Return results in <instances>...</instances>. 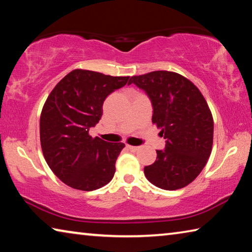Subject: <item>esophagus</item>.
Listing matches in <instances>:
<instances>
[{"label":"esophagus","instance_id":"obj_1","mask_svg":"<svg viewBox=\"0 0 252 252\" xmlns=\"http://www.w3.org/2000/svg\"><path fill=\"white\" fill-rule=\"evenodd\" d=\"M127 149H129V150H130V151H132V152H135V151H138L139 147H134V146H127Z\"/></svg>","mask_w":252,"mask_h":252}]
</instances>
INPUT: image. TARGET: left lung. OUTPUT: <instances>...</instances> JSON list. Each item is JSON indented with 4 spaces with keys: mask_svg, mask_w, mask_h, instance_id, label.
I'll list each match as a JSON object with an SVG mask.
<instances>
[{
    "mask_svg": "<svg viewBox=\"0 0 252 252\" xmlns=\"http://www.w3.org/2000/svg\"><path fill=\"white\" fill-rule=\"evenodd\" d=\"M151 100L152 122L165 139L164 150L144 167V176L164 190H177L192 182L211 155L213 119L199 89L185 76L170 71L134 75L129 81Z\"/></svg>",
    "mask_w": 252,
    "mask_h": 252,
    "instance_id": "obj_1",
    "label": "left lung"
}]
</instances>
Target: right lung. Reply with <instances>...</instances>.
<instances>
[{"label":"right lung","mask_w":252,"mask_h":252,"mask_svg":"<svg viewBox=\"0 0 252 252\" xmlns=\"http://www.w3.org/2000/svg\"><path fill=\"white\" fill-rule=\"evenodd\" d=\"M129 78L76 69L51 91L40 118L41 147L50 169L66 186L92 191L112 180L125 143L92 138L89 131L100 121L106 96L129 84Z\"/></svg>","instance_id":"obj_1"}]
</instances>
